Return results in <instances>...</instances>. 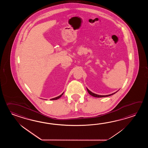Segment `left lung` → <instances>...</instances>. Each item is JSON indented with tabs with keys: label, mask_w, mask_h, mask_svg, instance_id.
Segmentation results:
<instances>
[{
	"label": "left lung",
	"mask_w": 148,
	"mask_h": 148,
	"mask_svg": "<svg viewBox=\"0 0 148 148\" xmlns=\"http://www.w3.org/2000/svg\"><path fill=\"white\" fill-rule=\"evenodd\" d=\"M87 91H88V93H89V94L91 95V96H94V97H108V96H111V95H112L115 94L117 92L116 91V92H114V93L112 94L108 95H99L96 94H94V93L92 92L91 91H90L87 88Z\"/></svg>",
	"instance_id": "left-lung-1"
}]
</instances>
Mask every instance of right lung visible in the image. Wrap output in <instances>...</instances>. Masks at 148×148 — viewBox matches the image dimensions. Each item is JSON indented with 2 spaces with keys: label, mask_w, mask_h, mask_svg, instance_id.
Instances as JSON below:
<instances>
[{
  "label": "right lung",
  "mask_w": 148,
  "mask_h": 148,
  "mask_svg": "<svg viewBox=\"0 0 148 148\" xmlns=\"http://www.w3.org/2000/svg\"><path fill=\"white\" fill-rule=\"evenodd\" d=\"M63 94V93H62V94L61 95H60V96H58V97H57L56 98H52V99H51V100H57V99H59V98L61 97V96H62V95Z\"/></svg>",
  "instance_id": "obj_1"
}]
</instances>
